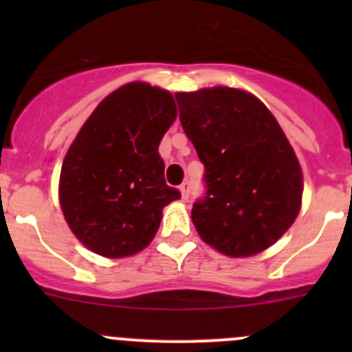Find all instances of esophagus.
I'll return each instance as SVG.
<instances>
[{
	"mask_svg": "<svg viewBox=\"0 0 352 352\" xmlns=\"http://www.w3.org/2000/svg\"><path fill=\"white\" fill-rule=\"evenodd\" d=\"M180 194H182L184 201H187V199H189V194H190V184L189 182H184L182 186H180Z\"/></svg>",
	"mask_w": 352,
	"mask_h": 352,
	"instance_id": "esophagus-1",
	"label": "esophagus"
}]
</instances>
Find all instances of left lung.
Masks as SVG:
<instances>
[{
  "mask_svg": "<svg viewBox=\"0 0 352 352\" xmlns=\"http://www.w3.org/2000/svg\"><path fill=\"white\" fill-rule=\"evenodd\" d=\"M184 133L204 165L194 202L202 240L230 257L278 242L300 212L303 175L281 126L254 95L228 87L175 94Z\"/></svg>",
  "mask_w": 352,
  "mask_h": 352,
  "instance_id": "8db88e82",
  "label": "left lung"
}]
</instances>
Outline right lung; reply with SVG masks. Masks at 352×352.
<instances>
[{
    "label": "right lung",
    "instance_id": "add662e5",
    "mask_svg": "<svg viewBox=\"0 0 352 352\" xmlns=\"http://www.w3.org/2000/svg\"><path fill=\"white\" fill-rule=\"evenodd\" d=\"M177 117L172 94L133 81L105 97L65 156L59 202L71 232L98 255L119 258L153 240L166 204L160 141Z\"/></svg>",
    "mask_w": 352,
    "mask_h": 352
}]
</instances>
